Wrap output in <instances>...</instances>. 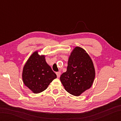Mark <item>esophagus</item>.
I'll return each mask as SVG.
<instances>
[{
    "label": "esophagus",
    "instance_id": "1",
    "mask_svg": "<svg viewBox=\"0 0 121 121\" xmlns=\"http://www.w3.org/2000/svg\"><path fill=\"white\" fill-rule=\"evenodd\" d=\"M56 76H57V78H59L61 75V72H56Z\"/></svg>",
    "mask_w": 121,
    "mask_h": 121
}]
</instances>
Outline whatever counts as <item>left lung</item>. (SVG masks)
Here are the masks:
<instances>
[{
	"label": "left lung",
	"instance_id": "left-lung-1",
	"mask_svg": "<svg viewBox=\"0 0 121 121\" xmlns=\"http://www.w3.org/2000/svg\"><path fill=\"white\" fill-rule=\"evenodd\" d=\"M95 77L91 58L83 48L75 47L69 57L67 70L60 76L65 89L70 94L78 96L91 88Z\"/></svg>",
	"mask_w": 121,
	"mask_h": 121
}]
</instances>
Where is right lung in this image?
<instances>
[{"label": "right lung", "instance_id": "add662e5", "mask_svg": "<svg viewBox=\"0 0 121 121\" xmlns=\"http://www.w3.org/2000/svg\"><path fill=\"white\" fill-rule=\"evenodd\" d=\"M56 78V74L46 63L45 56H39L37 51L28 59L23 70L24 84L35 94L45 91Z\"/></svg>", "mask_w": 121, "mask_h": 121}]
</instances>
